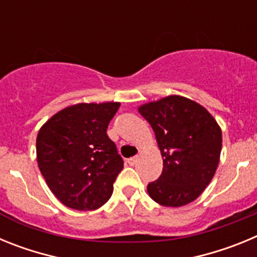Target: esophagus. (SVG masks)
Here are the masks:
<instances>
[{
  "instance_id": "esophagus-1",
  "label": "esophagus",
  "mask_w": 257,
  "mask_h": 257,
  "mask_svg": "<svg viewBox=\"0 0 257 257\" xmlns=\"http://www.w3.org/2000/svg\"><path fill=\"white\" fill-rule=\"evenodd\" d=\"M138 160H139V157L135 156V157H131V158H128V160H127V162H128V165L134 166V165H136Z\"/></svg>"
}]
</instances>
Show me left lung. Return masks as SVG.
Masks as SVG:
<instances>
[{
	"label": "left lung",
	"mask_w": 257,
	"mask_h": 257,
	"mask_svg": "<svg viewBox=\"0 0 257 257\" xmlns=\"http://www.w3.org/2000/svg\"><path fill=\"white\" fill-rule=\"evenodd\" d=\"M163 158L162 174L148 184L149 196L166 207L198 198L212 180L221 152V130L202 105L171 95L139 106Z\"/></svg>",
	"instance_id": "left-lung-1"
}]
</instances>
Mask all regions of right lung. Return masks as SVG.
Returning a JSON list of instances; mask_svg holds the SVG:
<instances>
[{
  "label": "right lung",
  "mask_w": 257,
  "mask_h": 257,
  "mask_svg": "<svg viewBox=\"0 0 257 257\" xmlns=\"http://www.w3.org/2000/svg\"><path fill=\"white\" fill-rule=\"evenodd\" d=\"M119 103L68 106L41 127L37 162L54 196L73 210H96L110 198L123 169L106 128Z\"/></svg>",
  "instance_id": "1"
}]
</instances>
